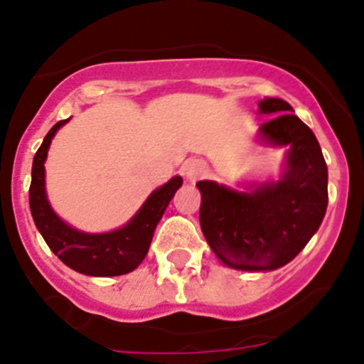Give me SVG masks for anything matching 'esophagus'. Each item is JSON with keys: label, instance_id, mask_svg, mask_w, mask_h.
Returning a JSON list of instances; mask_svg holds the SVG:
<instances>
[{"label": "esophagus", "instance_id": "obj_1", "mask_svg": "<svg viewBox=\"0 0 364 364\" xmlns=\"http://www.w3.org/2000/svg\"><path fill=\"white\" fill-rule=\"evenodd\" d=\"M208 172V165H205L204 160L199 159H192V160H186L185 165H183V174L188 181H197L199 178Z\"/></svg>", "mask_w": 364, "mask_h": 364}]
</instances>
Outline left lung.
Wrapping results in <instances>:
<instances>
[{
    "mask_svg": "<svg viewBox=\"0 0 364 364\" xmlns=\"http://www.w3.org/2000/svg\"><path fill=\"white\" fill-rule=\"evenodd\" d=\"M259 112L273 116L260 124V139L289 146L278 181L237 192L215 181H199L200 229L215 255L240 271L285 266L306 247L328 208V165L314 132L280 98H264Z\"/></svg>",
    "mask_w": 364,
    "mask_h": 364,
    "instance_id": "1",
    "label": "left lung"
}]
</instances>
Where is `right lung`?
<instances>
[{
	"label": "right lung",
	"instance_id": "add662e5",
	"mask_svg": "<svg viewBox=\"0 0 364 364\" xmlns=\"http://www.w3.org/2000/svg\"><path fill=\"white\" fill-rule=\"evenodd\" d=\"M67 121H58L50 128L33 159L29 208L36 229L58 259L77 273L87 277H119L130 273L144 260L161 215L174 197L176 190L183 185L181 176H174L171 181L156 188L135 213L134 218L121 229L104 234L80 232L53 211L46 193L43 164L47 159V149L56 132Z\"/></svg>",
	"mask_w": 364,
	"mask_h": 364
}]
</instances>
